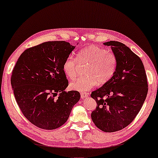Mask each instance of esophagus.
Masks as SVG:
<instances>
[{
  "instance_id": "esophagus-1",
  "label": "esophagus",
  "mask_w": 158,
  "mask_h": 158,
  "mask_svg": "<svg viewBox=\"0 0 158 158\" xmlns=\"http://www.w3.org/2000/svg\"><path fill=\"white\" fill-rule=\"evenodd\" d=\"M88 95H89L88 93H85V92L81 93V96L82 99H85V98H87V97H88Z\"/></svg>"
}]
</instances>
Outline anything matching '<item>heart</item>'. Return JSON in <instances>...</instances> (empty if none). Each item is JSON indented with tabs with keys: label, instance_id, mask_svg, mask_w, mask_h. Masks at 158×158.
<instances>
[{
	"label": "heart",
	"instance_id": "obj_1",
	"mask_svg": "<svg viewBox=\"0 0 158 158\" xmlns=\"http://www.w3.org/2000/svg\"><path fill=\"white\" fill-rule=\"evenodd\" d=\"M77 58L81 63L88 64L85 71L87 76L70 85L71 89L81 92H86L97 84L103 85L112 78L115 73L117 59L113 53L105 48L90 45L79 52ZM78 61L73 55H69L63 64L64 73L71 80L77 77Z\"/></svg>",
	"mask_w": 158,
	"mask_h": 158
}]
</instances>
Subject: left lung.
Here are the masks:
<instances>
[{
  "label": "left lung",
  "instance_id": "left-lung-1",
  "mask_svg": "<svg viewBox=\"0 0 158 158\" xmlns=\"http://www.w3.org/2000/svg\"><path fill=\"white\" fill-rule=\"evenodd\" d=\"M103 45L110 46L117 66L112 78L92 92L97 106L91 118L101 130L114 132L137 115L147 96L148 82L143 62L131 49L118 41Z\"/></svg>",
  "mask_w": 158,
  "mask_h": 158
}]
</instances>
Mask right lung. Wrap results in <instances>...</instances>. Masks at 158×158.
Returning <instances> with one entry per match:
<instances>
[{"mask_svg":"<svg viewBox=\"0 0 158 158\" xmlns=\"http://www.w3.org/2000/svg\"><path fill=\"white\" fill-rule=\"evenodd\" d=\"M75 48L65 41L45 42L26 50L15 64L11 77L15 99L38 127L50 130L63 125L80 100L77 91H64L69 81L63 64Z\"/></svg>","mask_w":158,"mask_h":158,"instance_id":"1","label":"right lung"}]
</instances>
